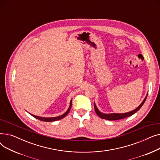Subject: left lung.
I'll return each mask as SVG.
<instances>
[{"label": "left lung", "mask_w": 160, "mask_h": 160, "mask_svg": "<svg viewBox=\"0 0 160 160\" xmlns=\"http://www.w3.org/2000/svg\"><path fill=\"white\" fill-rule=\"evenodd\" d=\"M148 95V94H147ZM147 96L145 97V99L143 100V101H142L141 102V104L136 108L135 109V110H133L131 112H127V113H109V114H106V113H103L102 112H100L98 110V108H97V106L95 103V106H94V108H95V112L98 115V117H100V118L102 119H106V120H109V121H115V120H119V119H124V118H126V117H130L132 115H133L135 113H136L139 109L142 107V106L143 105V104L145 103V100L147 99Z\"/></svg>", "instance_id": "obj_1"}]
</instances>
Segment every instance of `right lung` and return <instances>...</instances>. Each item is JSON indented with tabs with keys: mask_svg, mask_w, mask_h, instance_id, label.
<instances>
[{
	"mask_svg": "<svg viewBox=\"0 0 160 160\" xmlns=\"http://www.w3.org/2000/svg\"><path fill=\"white\" fill-rule=\"evenodd\" d=\"M71 106H72V100H71L70 102V106L68 108V110H67V111L62 114V115L60 116H58V117H39V116H36V115H32L31 113H30L32 116H33V117H35V118L40 120V121H45V122H52V121H58V120H60L63 118H64V117L69 113L71 108Z\"/></svg>",
	"mask_w": 160,
	"mask_h": 160,
	"instance_id": "right-lung-1",
	"label": "right lung"
}]
</instances>
